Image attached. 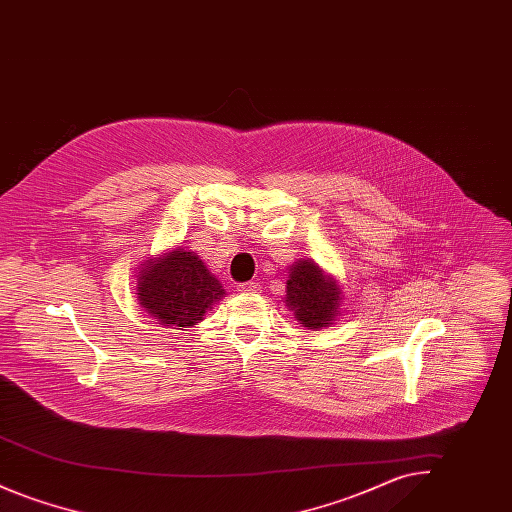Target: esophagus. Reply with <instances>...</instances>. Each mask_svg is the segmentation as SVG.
Instances as JSON below:
<instances>
[{
	"label": "esophagus",
	"mask_w": 512,
	"mask_h": 512,
	"mask_svg": "<svg viewBox=\"0 0 512 512\" xmlns=\"http://www.w3.org/2000/svg\"><path fill=\"white\" fill-rule=\"evenodd\" d=\"M238 292L240 293H259L261 292V284L259 282H247L238 286Z\"/></svg>",
	"instance_id": "34e87169"
}]
</instances>
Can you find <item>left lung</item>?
<instances>
[{"instance_id": "1", "label": "left lung", "mask_w": 512, "mask_h": 512, "mask_svg": "<svg viewBox=\"0 0 512 512\" xmlns=\"http://www.w3.org/2000/svg\"><path fill=\"white\" fill-rule=\"evenodd\" d=\"M284 303L301 326L320 330L341 317L343 290L338 278L318 267L313 259H299L288 268Z\"/></svg>"}]
</instances>
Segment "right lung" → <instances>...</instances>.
Instances as JSON below:
<instances>
[{
    "instance_id": "1",
    "label": "right lung",
    "mask_w": 512,
    "mask_h": 512,
    "mask_svg": "<svg viewBox=\"0 0 512 512\" xmlns=\"http://www.w3.org/2000/svg\"><path fill=\"white\" fill-rule=\"evenodd\" d=\"M136 297L159 324L182 330L203 320L226 292L195 251L178 245L140 265Z\"/></svg>"
}]
</instances>
